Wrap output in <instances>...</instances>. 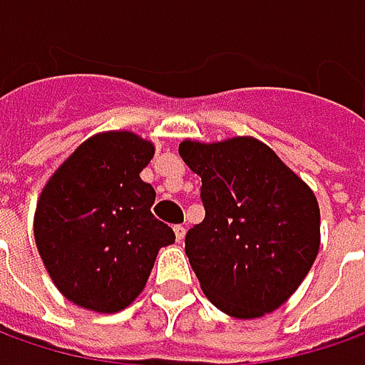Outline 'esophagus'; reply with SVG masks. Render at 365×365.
Wrapping results in <instances>:
<instances>
[{"instance_id":"1","label":"esophagus","mask_w":365,"mask_h":365,"mask_svg":"<svg viewBox=\"0 0 365 365\" xmlns=\"http://www.w3.org/2000/svg\"><path fill=\"white\" fill-rule=\"evenodd\" d=\"M173 231H175V240H178V242H182L183 237H185V227L183 225H175L173 227Z\"/></svg>"}]
</instances>
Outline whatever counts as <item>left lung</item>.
Returning a JSON list of instances; mask_svg holds the SVG:
<instances>
[{
	"label": "left lung",
	"mask_w": 365,
	"mask_h": 365,
	"mask_svg": "<svg viewBox=\"0 0 365 365\" xmlns=\"http://www.w3.org/2000/svg\"><path fill=\"white\" fill-rule=\"evenodd\" d=\"M180 155L202 178L206 217L187 231L185 254L204 295L242 320L277 310L318 256L314 192L250 136L212 144L183 140Z\"/></svg>",
	"instance_id": "obj_1"
}]
</instances>
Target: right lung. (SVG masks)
I'll use <instances>...</instances> for the list:
<instances>
[{"label":"right lung","instance_id":"right-lung-1","mask_svg":"<svg viewBox=\"0 0 365 365\" xmlns=\"http://www.w3.org/2000/svg\"><path fill=\"white\" fill-rule=\"evenodd\" d=\"M155 146L132 132L82 142L41 192L34 242L55 287L76 306L113 314L144 289L157 254L175 242L140 180Z\"/></svg>","mask_w":365,"mask_h":365}]
</instances>
